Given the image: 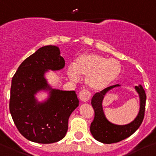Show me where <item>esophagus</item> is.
<instances>
[{
  "instance_id": "1",
  "label": "esophagus",
  "mask_w": 156,
  "mask_h": 156,
  "mask_svg": "<svg viewBox=\"0 0 156 156\" xmlns=\"http://www.w3.org/2000/svg\"><path fill=\"white\" fill-rule=\"evenodd\" d=\"M80 99L82 102H87L91 97V93L87 90H83L79 93Z\"/></svg>"
}]
</instances>
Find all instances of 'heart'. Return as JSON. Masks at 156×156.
Here are the masks:
<instances>
[{
  "instance_id": "1",
  "label": "heart",
  "mask_w": 156,
  "mask_h": 156,
  "mask_svg": "<svg viewBox=\"0 0 156 156\" xmlns=\"http://www.w3.org/2000/svg\"><path fill=\"white\" fill-rule=\"evenodd\" d=\"M122 67L115 59L96 53H86L77 57L75 65L68 66L67 73L73 80H78L80 74L87 76V83L93 90H102L119 76Z\"/></svg>"
}]
</instances>
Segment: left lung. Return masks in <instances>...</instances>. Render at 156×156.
I'll use <instances>...</instances> for the list:
<instances>
[{"label":"left lung","mask_w":156,"mask_h":156,"mask_svg":"<svg viewBox=\"0 0 156 156\" xmlns=\"http://www.w3.org/2000/svg\"><path fill=\"white\" fill-rule=\"evenodd\" d=\"M118 87H120L119 84L107 87L99 93H95L92 98L91 104L94 109L95 115L94 119L90 125V133L96 140L103 143H115L129 137L139 129L143 121L146 109V95L141 85L135 87L139 96L140 108L137 116L133 122L126 125H115L106 118L102 106L104 96L109 90Z\"/></svg>","instance_id":"left-lung-1"}]
</instances>
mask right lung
Wrapping results in <instances>:
<instances>
[{
	"label": "right lung",
	"instance_id": "right-lung-1",
	"mask_svg": "<svg viewBox=\"0 0 156 156\" xmlns=\"http://www.w3.org/2000/svg\"><path fill=\"white\" fill-rule=\"evenodd\" d=\"M65 60L56 46H44L22 62L11 81L9 109L20 134L34 142L49 144L61 140L68 129V119L79 106L75 91L53 89L44 74L60 70ZM49 91L47 101L40 103L35 94Z\"/></svg>",
	"mask_w": 156,
	"mask_h": 156
}]
</instances>
